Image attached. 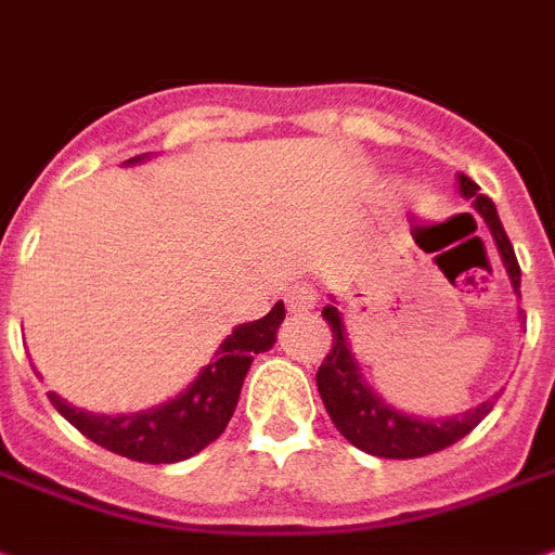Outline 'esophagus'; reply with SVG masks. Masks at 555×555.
Segmentation results:
<instances>
[{
	"label": "esophagus",
	"instance_id": "1",
	"mask_svg": "<svg viewBox=\"0 0 555 555\" xmlns=\"http://www.w3.org/2000/svg\"><path fill=\"white\" fill-rule=\"evenodd\" d=\"M317 299H319L317 287L308 285V282H299V285H293L291 291L285 293V305L291 313H308V310H313Z\"/></svg>",
	"mask_w": 555,
	"mask_h": 555
}]
</instances>
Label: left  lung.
<instances>
[{
	"label": "left lung",
	"instance_id": "left-lung-1",
	"mask_svg": "<svg viewBox=\"0 0 555 555\" xmlns=\"http://www.w3.org/2000/svg\"><path fill=\"white\" fill-rule=\"evenodd\" d=\"M456 182L459 193L465 199H473L476 214L488 224L493 245L499 250V259H502L507 279H511L513 293L521 296V270L519 262H516V254H513L511 238L504 233L502 219L496 214V205L488 196H481L479 184L473 182L470 176L459 173ZM331 305L322 308V317L324 322L331 324L333 348L322 362V367H319L317 385L333 425L353 448L382 459H418L456 444L462 436L470 434L473 427L488 416L490 408H493L490 399L465 410V413H459V416L444 418L416 416V413H404V410H396L393 404H387L364 379L362 362L356 359L353 341H350L348 324H345V313L339 310L336 296H331Z\"/></svg>",
	"mask_w": 555,
	"mask_h": 555
}]
</instances>
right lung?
Segmentation results:
<instances>
[{
	"label": "right lung",
	"instance_id": "1",
	"mask_svg": "<svg viewBox=\"0 0 555 555\" xmlns=\"http://www.w3.org/2000/svg\"><path fill=\"white\" fill-rule=\"evenodd\" d=\"M151 153L133 156L125 168L145 162ZM285 322V305L276 301L268 317L233 327V333L219 345L214 359L199 371V376L156 408L137 413H90L74 408L59 393L51 396L53 408L90 441H96L111 453L128 456L147 465H173L196 456L210 441L224 434L236 410L245 376L256 353H264L276 345L279 324Z\"/></svg>",
	"mask_w": 555,
	"mask_h": 555
}]
</instances>
